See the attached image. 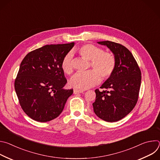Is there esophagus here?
Returning a JSON list of instances; mask_svg holds the SVG:
<instances>
[{
    "mask_svg": "<svg viewBox=\"0 0 160 160\" xmlns=\"http://www.w3.org/2000/svg\"><path fill=\"white\" fill-rule=\"evenodd\" d=\"M83 92V90H77V89H74L73 90V94H80Z\"/></svg>",
    "mask_w": 160,
    "mask_h": 160,
    "instance_id": "obj_1",
    "label": "esophagus"
}]
</instances>
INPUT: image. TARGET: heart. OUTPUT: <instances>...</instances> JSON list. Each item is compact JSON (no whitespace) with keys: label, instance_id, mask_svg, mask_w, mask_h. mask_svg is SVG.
<instances>
[{"label":"heart","instance_id":"1","mask_svg":"<svg viewBox=\"0 0 160 160\" xmlns=\"http://www.w3.org/2000/svg\"><path fill=\"white\" fill-rule=\"evenodd\" d=\"M77 52L83 59L90 62L91 70L86 73H77L70 80V85L78 89H87L98 84L101 78L104 80L109 78L115 71L116 59L109 52L92 44L82 45L76 49ZM72 56L68 54L61 62V68L64 73L71 75L73 73L72 64Z\"/></svg>","mask_w":160,"mask_h":160}]
</instances>
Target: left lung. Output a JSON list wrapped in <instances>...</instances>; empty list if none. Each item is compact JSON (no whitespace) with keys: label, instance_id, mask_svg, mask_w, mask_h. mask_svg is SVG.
<instances>
[{"label":"left lung","instance_id":"8db88e82","mask_svg":"<svg viewBox=\"0 0 160 160\" xmlns=\"http://www.w3.org/2000/svg\"><path fill=\"white\" fill-rule=\"evenodd\" d=\"M107 46L116 59L111 76L96 89L94 111L101 119L115 122L120 120L133 109L138 100L141 72L130 51L123 45L111 41L98 42Z\"/></svg>","mask_w":160,"mask_h":160}]
</instances>
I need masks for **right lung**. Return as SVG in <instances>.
I'll use <instances>...</instances> for the list:
<instances>
[{
    "mask_svg": "<svg viewBox=\"0 0 160 160\" xmlns=\"http://www.w3.org/2000/svg\"><path fill=\"white\" fill-rule=\"evenodd\" d=\"M74 45H44L21 61L14 88L21 108L32 119L40 122L54 120L72 95L73 89L63 88L67 80L61 65Z\"/></svg>",
    "mask_w": 160,
    "mask_h": 160,
    "instance_id": "right-lung-1",
    "label": "right lung"
}]
</instances>
